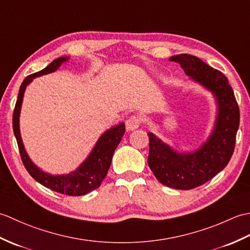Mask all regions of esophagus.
<instances>
[{
	"label": "esophagus",
	"instance_id": "obj_1",
	"mask_svg": "<svg viewBox=\"0 0 250 250\" xmlns=\"http://www.w3.org/2000/svg\"><path fill=\"white\" fill-rule=\"evenodd\" d=\"M142 124V119L139 116H131L130 118L125 121V128L128 131H133L137 129Z\"/></svg>",
	"mask_w": 250,
	"mask_h": 250
}]
</instances>
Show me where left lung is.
I'll return each mask as SVG.
<instances>
[{
	"mask_svg": "<svg viewBox=\"0 0 250 250\" xmlns=\"http://www.w3.org/2000/svg\"><path fill=\"white\" fill-rule=\"evenodd\" d=\"M177 62L192 81L214 94L218 105L213 133L193 152H177L151 132L148 166L162 185L190 190L208 182L222 171L234 151L240 125V108L228 78L198 57L182 54L169 58Z\"/></svg>",
	"mask_w": 250,
	"mask_h": 250,
	"instance_id": "1",
	"label": "left lung"
}]
</instances>
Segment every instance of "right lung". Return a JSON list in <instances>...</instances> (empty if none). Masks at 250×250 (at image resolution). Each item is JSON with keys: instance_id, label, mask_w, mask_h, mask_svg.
Here are the masks:
<instances>
[{"instance_id": "obj_1", "label": "right lung", "mask_w": 250, "mask_h": 250, "mask_svg": "<svg viewBox=\"0 0 250 250\" xmlns=\"http://www.w3.org/2000/svg\"><path fill=\"white\" fill-rule=\"evenodd\" d=\"M67 60L68 57L58 58V59L52 61L49 65H47L44 70L32 74V75H29L24 78V81L20 86L18 99L15 105L13 114V129L16 140H17L21 160H22L24 167L31 176L37 183L56 191V192L66 195L78 196L87 194L90 191L97 189L101 186V183L103 182L106 174L108 172L111 159H113L116 148L118 146L125 132V122H121V124L113 126V128H110L105 133L101 135L97 144H95L92 151L90 152V155L86 160L75 171L65 175H51L37 167L31 161V159L29 158L28 153H26L24 149L19 130V115L26 86L35 77L43 76L46 75V74L57 71L58 67H60L62 63L66 62Z\"/></svg>"}]
</instances>
